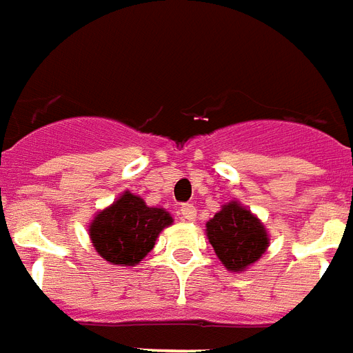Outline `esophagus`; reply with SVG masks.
<instances>
[{
    "instance_id": "34e87169",
    "label": "esophagus",
    "mask_w": 353,
    "mask_h": 353,
    "mask_svg": "<svg viewBox=\"0 0 353 353\" xmlns=\"http://www.w3.org/2000/svg\"><path fill=\"white\" fill-rule=\"evenodd\" d=\"M179 214H181L183 220L192 222V220H196V216H198V211H196V207L192 205V203H185V205L179 209Z\"/></svg>"
}]
</instances>
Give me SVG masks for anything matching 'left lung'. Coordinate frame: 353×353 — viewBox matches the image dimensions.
<instances>
[{
	"label": "left lung",
	"instance_id": "1",
	"mask_svg": "<svg viewBox=\"0 0 353 353\" xmlns=\"http://www.w3.org/2000/svg\"><path fill=\"white\" fill-rule=\"evenodd\" d=\"M205 233L220 263L235 274L246 272L270 246L265 224L236 200L222 205L205 224Z\"/></svg>",
	"mask_w": 353,
	"mask_h": 353
}]
</instances>
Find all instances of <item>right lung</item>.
<instances>
[{
  "label": "right lung",
  "mask_w": 353,
  "mask_h": 353,
  "mask_svg": "<svg viewBox=\"0 0 353 353\" xmlns=\"http://www.w3.org/2000/svg\"><path fill=\"white\" fill-rule=\"evenodd\" d=\"M174 224L163 207H150L141 196L123 190L111 205L96 212L88 235L101 257L117 266L139 265L155 246L159 233Z\"/></svg>",
  "instance_id": "add662e5"
}]
</instances>
